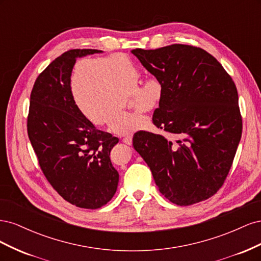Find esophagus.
I'll return each instance as SVG.
<instances>
[{
	"mask_svg": "<svg viewBox=\"0 0 261 261\" xmlns=\"http://www.w3.org/2000/svg\"><path fill=\"white\" fill-rule=\"evenodd\" d=\"M123 143H124V144H126V145L130 146V145H132V143H133V136H132V135H129V136H126V137H124V138H123Z\"/></svg>",
	"mask_w": 261,
	"mask_h": 261,
	"instance_id": "1",
	"label": "esophagus"
}]
</instances>
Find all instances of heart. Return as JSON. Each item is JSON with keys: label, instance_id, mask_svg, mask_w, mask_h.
Listing matches in <instances>:
<instances>
[{"label": "heart", "instance_id": "1", "mask_svg": "<svg viewBox=\"0 0 261 261\" xmlns=\"http://www.w3.org/2000/svg\"><path fill=\"white\" fill-rule=\"evenodd\" d=\"M140 73L122 53L74 62L68 77L70 97L80 113L92 125L106 124L118 135L146 129L147 118L122 109L125 97H130L139 113H150L163 98V84L156 77L138 86Z\"/></svg>", "mask_w": 261, "mask_h": 261}]
</instances>
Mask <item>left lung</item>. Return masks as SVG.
<instances>
[{
	"label": "left lung",
	"mask_w": 261,
	"mask_h": 261,
	"mask_svg": "<svg viewBox=\"0 0 261 261\" xmlns=\"http://www.w3.org/2000/svg\"><path fill=\"white\" fill-rule=\"evenodd\" d=\"M99 52L74 49L51 62L35 82L27 118L28 137L44 176L66 201L85 209L105 206L118 184L110 160L118 139L86 120L68 88L76 59Z\"/></svg>",
	"instance_id": "8db88e82"
}]
</instances>
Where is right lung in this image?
I'll return each mask as SVG.
<instances>
[{
    "mask_svg": "<svg viewBox=\"0 0 261 261\" xmlns=\"http://www.w3.org/2000/svg\"><path fill=\"white\" fill-rule=\"evenodd\" d=\"M132 53L163 84L152 122L169 134L140 130L133 137L134 148L173 203L189 206L210 198L223 185L242 137L233 80L216 58L197 46L171 44Z\"/></svg>",
    "mask_w": 261,
    "mask_h": 261,
    "instance_id": "obj_1",
    "label": "right lung"
}]
</instances>
